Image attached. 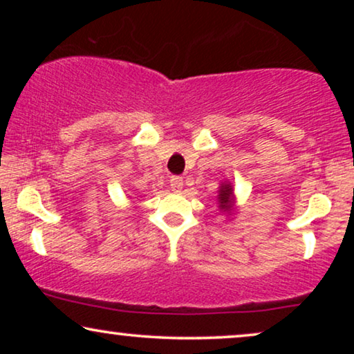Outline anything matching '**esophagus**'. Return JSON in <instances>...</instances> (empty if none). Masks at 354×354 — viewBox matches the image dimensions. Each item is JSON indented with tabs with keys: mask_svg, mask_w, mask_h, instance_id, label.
<instances>
[{
	"mask_svg": "<svg viewBox=\"0 0 354 354\" xmlns=\"http://www.w3.org/2000/svg\"><path fill=\"white\" fill-rule=\"evenodd\" d=\"M171 188L172 192H180L182 187H183V178L180 176H172L171 177Z\"/></svg>",
	"mask_w": 354,
	"mask_h": 354,
	"instance_id": "obj_1",
	"label": "esophagus"
}]
</instances>
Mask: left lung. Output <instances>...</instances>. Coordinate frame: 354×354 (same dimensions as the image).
Instances as JSON below:
<instances>
[{"label": "left lung", "mask_w": 354, "mask_h": 354, "mask_svg": "<svg viewBox=\"0 0 354 354\" xmlns=\"http://www.w3.org/2000/svg\"><path fill=\"white\" fill-rule=\"evenodd\" d=\"M232 201H234V190L230 183H224L219 190V207L222 211H230Z\"/></svg>", "instance_id": "1"}]
</instances>
